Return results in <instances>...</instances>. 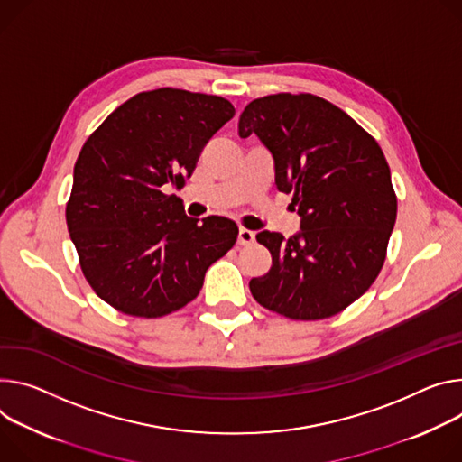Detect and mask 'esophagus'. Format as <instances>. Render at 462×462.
Segmentation results:
<instances>
[{"label": "esophagus", "instance_id": "1", "mask_svg": "<svg viewBox=\"0 0 462 462\" xmlns=\"http://www.w3.org/2000/svg\"><path fill=\"white\" fill-rule=\"evenodd\" d=\"M253 241H254V232L253 230L239 228V234H237V243L239 245H250Z\"/></svg>", "mask_w": 462, "mask_h": 462}]
</instances>
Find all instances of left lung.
<instances>
[{"label":"left lung","mask_w":462,"mask_h":462,"mask_svg":"<svg viewBox=\"0 0 462 462\" xmlns=\"http://www.w3.org/2000/svg\"><path fill=\"white\" fill-rule=\"evenodd\" d=\"M241 138L256 134L274 160V182L292 195L300 230H262L273 256L248 283L267 310L317 320L356 302L380 274L396 223V195L382 147L341 108L311 94L248 103Z\"/></svg>","instance_id":"8db88e82"}]
</instances>
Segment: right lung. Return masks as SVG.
<instances>
[{
    "mask_svg": "<svg viewBox=\"0 0 462 462\" xmlns=\"http://www.w3.org/2000/svg\"><path fill=\"white\" fill-rule=\"evenodd\" d=\"M234 112L217 96L160 88L123 103L82 145L68 232L85 278L121 313L156 319L184 308L234 246V221L188 217L182 200L167 195L184 186Z\"/></svg>",
    "mask_w": 462,
    "mask_h": 462,
    "instance_id": "right-lung-1",
    "label": "right lung"
}]
</instances>
